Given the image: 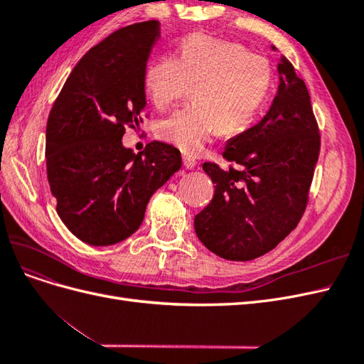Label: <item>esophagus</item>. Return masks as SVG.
<instances>
[{
  "instance_id": "1",
  "label": "esophagus",
  "mask_w": 364,
  "mask_h": 364,
  "mask_svg": "<svg viewBox=\"0 0 364 364\" xmlns=\"http://www.w3.org/2000/svg\"><path fill=\"white\" fill-rule=\"evenodd\" d=\"M182 161H183V167L185 168H188V170H191V168H194L196 167V159L194 158H191V156H183L182 158Z\"/></svg>"
}]
</instances>
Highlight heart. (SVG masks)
Returning a JSON list of instances; mask_svg holds the SVG:
<instances>
[{
	"mask_svg": "<svg viewBox=\"0 0 364 364\" xmlns=\"http://www.w3.org/2000/svg\"><path fill=\"white\" fill-rule=\"evenodd\" d=\"M193 103L159 119L156 136L186 155H199L220 130H243L266 100L272 86L269 60L237 42L206 35L185 39L176 58L151 62L144 91L159 109L186 95Z\"/></svg>",
	"mask_w": 364,
	"mask_h": 364,
	"instance_id": "obj_1",
	"label": "heart"
}]
</instances>
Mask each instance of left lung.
<instances>
[{
	"mask_svg": "<svg viewBox=\"0 0 364 364\" xmlns=\"http://www.w3.org/2000/svg\"><path fill=\"white\" fill-rule=\"evenodd\" d=\"M278 73L267 114L225 147L223 156L240 168L203 164L215 193L194 217V229L205 247L225 259H255L277 247L308 202L321 135L306 86L284 56Z\"/></svg>",
	"mask_w": 364,
	"mask_h": 364,
	"instance_id": "8db88e82",
	"label": "left lung"
}]
</instances>
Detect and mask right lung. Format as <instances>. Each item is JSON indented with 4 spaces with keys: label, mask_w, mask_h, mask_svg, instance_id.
Masks as SVG:
<instances>
[{
    "label": "right lung",
    "mask_w": 364,
    "mask_h": 364,
    "mask_svg": "<svg viewBox=\"0 0 364 364\" xmlns=\"http://www.w3.org/2000/svg\"><path fill=\"white\" fill-rule=\"evenodd\" d=\"M158 36V21L114 31L75 65L50 112V190L60 220L86 245L134 234L153 193L182 167L181 151L165 142L138 155L121 142L146 107L144 74Z\"/></svg>",
    "instance_id": "obj_1"
}]
</instances>
